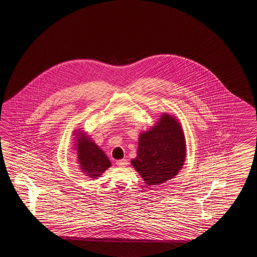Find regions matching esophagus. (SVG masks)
<instances>
[{
  "label": "esophagus",
  "mask_w": 257,
  "mask_h": 257,
  "mask_svg": "<svg viewBox=\"0 0 257 257\" xmlns=\"http://www.w3.org/2000/svg\"><path fill=\"white\" fill-rule=\"evenodd\" d=\"M116 164H117L118 166H126V164H127V161H126V159H122V160L117 161Z\"/></svg>",
  "instance_id": "1"
}]
</instances>
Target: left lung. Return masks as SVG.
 Returning a JSON list of instances; mask_svg holds the SVG:
<instances>
[{"instance_id": "1", "label": "left lung", "mask_w": 257, "mask_h": 257, "mask_svg": "<svg viewBox=\"0 0 257 257\" xmlns=\"http://www.w3.org/2000/svg\"><path fill=\"white\" fill-rule=\"evenodd\" d=\"M137 157L131 164L148 186L165 183L178 175L186 161V138L180 122L164 113L139 136Z\"/></svg>"}]
</instances>
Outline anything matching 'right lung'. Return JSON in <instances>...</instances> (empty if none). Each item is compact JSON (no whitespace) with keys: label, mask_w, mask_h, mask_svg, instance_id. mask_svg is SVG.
<instances>
[{"label":"right lung","mask_w":257,"mask_h":257,"mask_svg":"<svg viewBox=\"0 0 257 257\" xmlns=\"http://www.w3.org/2000/svg\"><path fill=\"white\" fill-rule=\"evenodd\" d=\"M73 133L76 136L73 149L77 152L78 166L84 175L97 179L111 166L109 159L82 128L75 130Z\"/></svg>","instance_id":"right-lung-1"}]
</instances>
